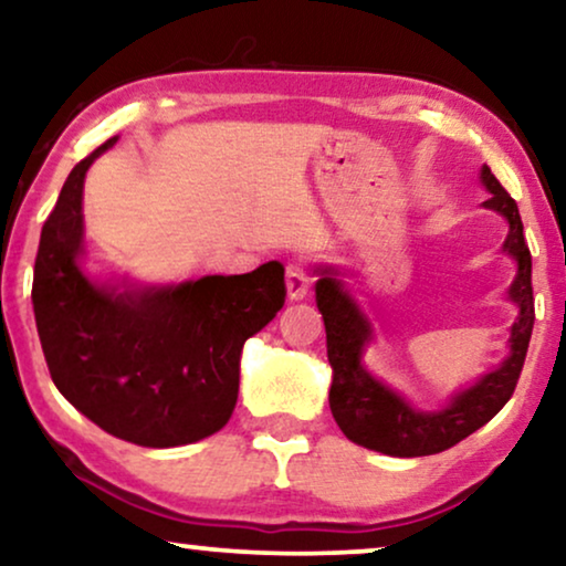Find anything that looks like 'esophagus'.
<instances>
[{
    "label": "esophagus",
    "mask_w": 566,
    "mask_h": 566,
    "mask_svg": "<svg viewBox=\"0 0 566 566\" xmlns=\"http://www.w3.org/2000/svg\"><path fill=\"white\" fill-rule=\"evenodd\" d=\"M285 289H289L291 301H301L312 289V275H308V270L301 262H291L285 268Z\"/></svg>",
    "instance_id": "34e87169"
}]
</instances>
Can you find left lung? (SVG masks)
Instances as JSON below:
<instances>
[{
    "instance_id": "8db88e82",
    "label": "left lung",
    "mask_w": 566,
    "mask_h": 566,
    "mask_svg": "<svg viewBox=\"0 0 566 566\" xmlns=\"http://www.w3.org/2000/svg\"><path fill=\"white\" fill-rule=\"evenodd\" d=\"M482 182L492 192L484 206L505 216L510 223L505 252L517 260V275L510 285V298L521 306V316L510 332V358L471 389L455 394L451 405L440 412H417L360 366V350L370 337L368 322L363 319L358 306L343 291L339 281L327 275V270L316 281V306L324 316L327 358L332 363V374H335L329 386V409L339 430L353 443L386 455H401V459L440 453L490 422L513 397L525 353H528L533 319H536L531 250L523 237L517 203L502 188L490 167H482Z\"/></svg>"
}]
</instances>
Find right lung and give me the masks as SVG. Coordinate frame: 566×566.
Here are the masks:
<instances>
[{
    "instance_id": "obj_1",
    "label": "right lung",
    "mask_w": 566,
    "mask_h": 566,
    "mask_svg": "<svg viewBox=\"0 0 566 566\" xmlns=\"http://www.w3.org/2000/svg\"><path fill=\"white\" fill-rule=\"evenodd\" d=\"M107 138L69 172L35 254L38 337L56 389L111 436L172 448L213 436L239 394V355L285 304L281 262L138 293L90 283L82 188Z\"/></svg>"
}]
</instances>
